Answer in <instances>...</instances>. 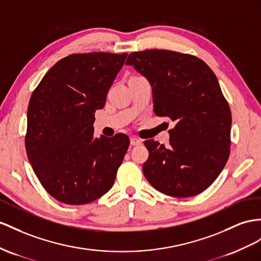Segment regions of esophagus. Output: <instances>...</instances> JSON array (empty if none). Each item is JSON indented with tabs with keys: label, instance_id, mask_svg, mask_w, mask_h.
<instances>
[{
	"label": "esophagus",
	"instance_id": "34e87169",
	"mask_svg": "<svg viewBox=\"0 0 261 261\" xmlns=\"http://www.w3.org/2000/svg\"><path fill=\"white\" fill-rule=\"evenodd\" d=\"M130 143H131V145H139V144L142 143V141L140 139L136 138V137H131L130 138Z\"/></svg>",
	"mask_w": 261,
	"mask_h": 261
}]
</instances>
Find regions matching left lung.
Returning <instances> with one entry per match:
<instances>
[{
  "label": "left lung",
  "instance_id": "left-lung-1",
  "mask_svg": "<svg viewBox=\"0 0 261 261\" xmlns=\"http://www.w3.org/2000/svg\"><path fill=\"white\" fill-rule=\"evenodd\" d=\"M125 65L149 80L155 115L175 123L168 148L144 141V176L169 196L199 194L220 174L230 152L231 112L215 73L196 56L164 49L131 53Z\"/></svg>",
  "mask_w": 261,
  "mask_h": 261
}]
</instances>
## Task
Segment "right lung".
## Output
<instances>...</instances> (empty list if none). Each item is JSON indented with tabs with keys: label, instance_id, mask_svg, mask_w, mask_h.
<instances>
[{
	"label": "right lung",
	"instance_id": "right-lung-1",
	"mask_svg": "<svg viewBox=\"0 0 261 261\" xmlns=\"http://www.w3.org/2000/svg\"><path fill=\"white\" fill-rule=\"evenodd\" d=\"M126 55L100 51L67 56L32 93L26 153L43 188L59 202H93L115 183L130 140L123 133L95 138L92 124Z\"/></svg>",
	"mask_w": 261,
	"mask_h": 261
}]
</instances>
